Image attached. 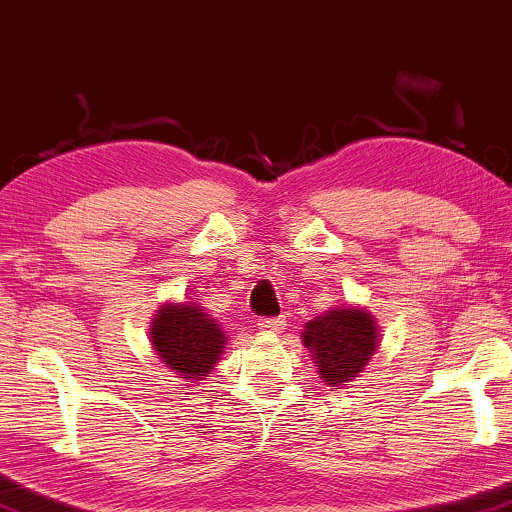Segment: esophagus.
I'll return each mask as SVG.
<instances>
[{
	"label": "esophagus",
	"mask_w": 512,
	"mask_h": 512,
	"mask_svg": "<svg viewBox=\"0 0 512 512\" xmlns=\"http://www.w3.org/2000/svg\"><path fill=\"white\" fill-rule=\"evenodd\" d=\"M258 328H261V332H281L286 328V318L281 316H265V318H258Z\"/></svg>",
	"instance_id": "esophagus-1"
}]
</instances>
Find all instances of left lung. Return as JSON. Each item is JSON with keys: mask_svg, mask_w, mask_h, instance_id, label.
<instances>
[{"mask_svg": "<svg viewBox=\"0 0 512 512\" xmlns=\"http://www.w3.org/2000/svg\"><path fill=\"white\" fill-rule=\"evenodd\" d=\"M305 328L302 342L314 353L321 379L328 385L351 381L379 344L374 318L362 309H332Z\"/></svg>", "mask_w": 512, "mask_h": 512, "instance_id": "left-lung-1", "label": "left lung"}]
</instances>
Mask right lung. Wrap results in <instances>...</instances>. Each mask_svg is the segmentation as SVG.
I'll list each match as a JSON object with an SVG mask.
<instances>
[{
	"label": "right lung",
	"instance_id": "1",
	"mask_svg": "<svg viewBox=\"0 0 512 512\" xmlns=\"http://www.w3.org/2000/svg\"><path fill=\"white\" fill-rule=\"evenodd\" d=\"M150 335L159 358L189 381H198L210 372L226 342L217 321L196 305L159 309Z\"/></svg>",
	"mask_w": 512,
	"mask_h": 512
}]
</instances>
